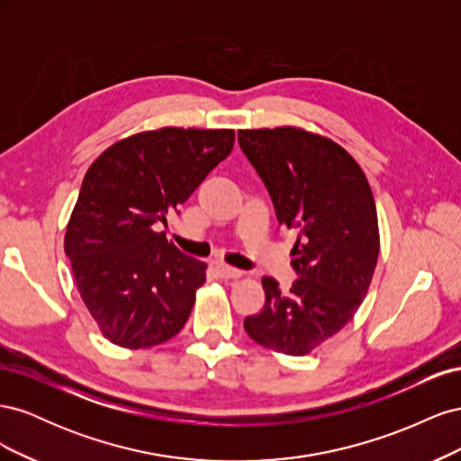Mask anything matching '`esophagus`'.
Returning <instances> with one entry per match:
<instances>
[{
  "label": "esophagus",
  "mask_w": 461,
  "mask_h": 461,
  "mask_svg": "<svg viewBox=\"0 0 461 461\" xmlns=\"http://www.w3.org/2000/svg\"><path fill=\"white\" fill-rule=\"evenodd\" d=\"M215 273H217L219 278H222V281H234V278H240V276H242V271H240V269L229 267V265H222V263L217 265Z\"/></svg>",
  "instance_id": "34e87169"
}]
</instances>
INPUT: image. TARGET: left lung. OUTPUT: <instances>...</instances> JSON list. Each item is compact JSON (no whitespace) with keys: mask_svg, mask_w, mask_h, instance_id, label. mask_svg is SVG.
<instances>
[{"mask_svg":"<svg viewBox=\"0 0 461 461\" xmlns=\"http://www.w3.org/2000/svg\"><path fill=\"white\" fill-rule=\"evenodd\" d=\"M278 225L298 232L281 290L263 276L265 305L244 319L249 339L269 350L305 356L334 337L364 302L379 258V225L367 178L342 146L294 127L239 131Z\"/></svg>","mask_w":461,"mask_h":461,"instance_id":"1","label":"left lung"}]
</instances>
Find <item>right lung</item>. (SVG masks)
Listing matches in <instances>:
<instances>
[{
	"mask_svg": "<svg viewBox=\"0 0 461 461\" xmlns=\"http://www.w3.org/2000/svg\"><path fill=\"white\" fill-rule=\"evenodd\" d=\"M234 144V131L165 127L124 138L82 180L65 232L82 302L104 337L149 348L185 327L205 263L156 232Z\"/></svg>",
	"mask_w": 461,
	"mask_h": 461,
	"instance_id": "add662e5",
	"label": "right lung"
}]
</instances>
